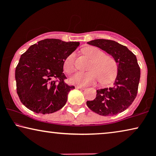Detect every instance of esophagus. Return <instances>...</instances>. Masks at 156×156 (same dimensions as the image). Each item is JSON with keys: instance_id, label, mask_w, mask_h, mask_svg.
Returning <instances> with one entry per match:
<instances>
[{"instance_id": "esophagus-1", "label": "esophagus", "mask_w": 156, "mask_h": 156, "mask_svg": "<svg viewBox=\"0 0 156 156\" xmlns=\"http://www.w3.org/2000/svg\"><path fill=\"white\" fill-rule=\"evenodd\" d=\"M75 88L76 89H82V90H84V89H85V87H80V86H76Z\"/></svg>"}]
</instances>
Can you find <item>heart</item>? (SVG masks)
I'll list each match as a JSON object with an SVG mask.
<instances>
[{"mask_svg": "<svg viewBox=\"0 0 156 156\" xmlns=\"http://www.w3.org/2000/svg\"><path fill=\"white\" fill-rule=\"evenodd\" d=\"M84 54L91 59L87 72H78L69 79L70 82L80 87L94 84L100 80L102 84H108L114 80L118 72V65L114 57L105 55L95 47H89L83 50ZM63 69L69 74L75 70V54L71 53L63 62Z\"/></svg>", "mask_w": 156, "mask_h": 156, "instance_id": "heart-1", "label": "heart"}]
</instances>
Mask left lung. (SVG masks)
I'll return each mask as SVG.
<instances>
[{
	"instance_id": "1",
	"label": "left lung",
	"mask_w": 156,
	"mask_h": 156,
	"mask_svg": "<svg viewBox=\"0 0 156 156\" xmlns=\"http://www.w3.org/2000/svg\"><path fill=\"white\" fill-rule=\"evenodd\" d=\"M106 51L116 61L118 74L114 87L97 90V97L87 101L92 112L101 116H114L131 105L138 93L140 70L136 55L126 47L110 40L97 39L87 42Z\"/></svg>"
}]
</instances>
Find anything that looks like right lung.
Returning a JSON list of instances; mask_svg holds the SVG:
<instances>
[{
    "label": "right lung",
    "instance_id": "right-lung-1",
    "mask_svg": "<svg viewBox=\"0 0 156 156\" xmlns=\"http://www.w3.org/2000/svg\"><path fill=\"white\" fill-rule=\"evenodd\" d=\"M80 45L58 39L37 42L20 56L16 68L17 94L23 105L37 114H51L65 105L74 86L65 82V59Z\"/></svg>",
    "mask_w": 156,
    "mask_h": 156
}]
</instances>
